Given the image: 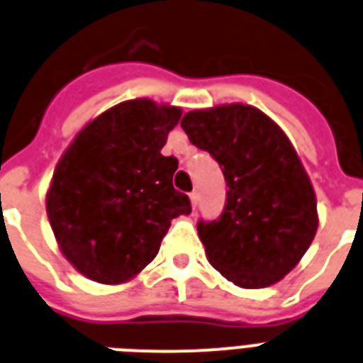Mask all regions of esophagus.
I'll return each instance as SVG.
<instances>
[{"label":"esophagus","instance_id":"1","mask_svg":"<svg viewBox=\"0 0 363 363\" xmlns=\"http://www.w3.org/2000/svg\"><path fill=\"white\" fill-rule=\"evenodd\" d=\"M190 201H191V207L196 208L197 207V201H199V194L196 190L190 191Z\"/></svg>","mask_w":363,"mask_h":363}]
</instances>
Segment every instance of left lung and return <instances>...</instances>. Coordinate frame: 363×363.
<instances>
[{"mask_svg": "<svg viewBox=\"0 0 363 363\" xmlns=\"http://www.w3.org/2000/svg\"><path fill=\"white\" fill-rule=\"evenodd\" d=\"M182 130L220 164L228 199L216 220L197 222L208 263L238 287L263 289L287 276L317 233V199L298 155L253 106L190 111Z\"/></svg>", "mask_w": 363, "mask_h": 363, "instance_id": "1", "label": "left lung"}]
</instances>
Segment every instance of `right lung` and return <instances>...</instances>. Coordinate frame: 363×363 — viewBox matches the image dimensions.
Here are the masks:
<instances>
[{"instance_id": "right-lung-1", "label": "right lung", "mask_w": 363, "mask_h": 363, "mask_svg": "<svg viewBox=\"0 0 363 363\" xmlns=\"http://www.w3.org/2000/svg\"><path fill=\"white\" fill-rule=\"evenodd\" d=\"M181 108L149 99L113 106L61 156L46 212L63 255L99 284H123L156 257L172 220L190 214L173 188L175 156L162 155Z\"/></svg>"}]
</instances>
